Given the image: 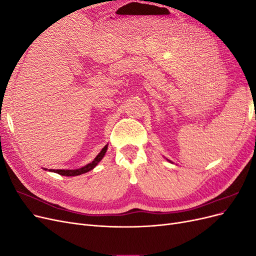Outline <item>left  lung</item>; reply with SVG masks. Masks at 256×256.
Here are the masks:
<instances>
[{
  "mask_svg": "<svg viewBox=\"0 0 256 256\" xmlns=\"http://www.w3.org/2000/svg\"><path fill=\"white\" fill-rule=\"evenodd\" d=\"M168 161H170V160H168Z\"/></svg>",
  "mask_w": 256,
  "mask_h": 256,
  "instance_id": "8db88e82",
  "label": "left lung"
}]
</instances>
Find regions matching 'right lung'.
<instances>
[{
  "instance_id": "1",
  "label": "right lung",
  "mask_w": 256,
  "mask_h": 256,
  "mask_svg": "<svg viewBox=\"0 0 256 256\" xmlns=\"http://www.w3.org/2000/svg\"><path fill=\"white\" fill-rule=\"evenodd\" d=\"M106 150H108V145H106L104 147L102 150L97 154L96 158L92 160L90 164H86L85 166H82L80 168H76V170H52V172L58 173V174L63 175V176H76V175H81V174H84V173H88V172L92 171V170L94 168L99 164L100 161H102V159L104 156V154L106 152ZM44 170H47V168H44ZM50 171H51V170H50Z\"/></svg>"
}]
</instances>
